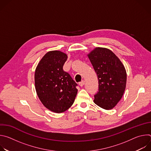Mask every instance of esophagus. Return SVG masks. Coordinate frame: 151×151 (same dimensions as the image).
Here are the masks:
<instances>
[{"label":"esophagus","mask_w":151,"mask_h":151,"mask_svg":"<svg viewBox=\"0 0 151 151\" xmlns=\"http://www.w3.org/2000/svg\"><path fill=\"white\" fill-rule=\"evenodd\" d=\"M84 83H85V82H84V81H82L81 82H79V85L81 86V87H82V86L84 85Z\"/></svg>","instance_id":"obj_1"}]
</instances>
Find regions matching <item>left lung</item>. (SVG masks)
<instances>
[{"instance_id": "1", "label": "left lung", "mask_w": 151, "mask_h": 151, "mask_svg": "<svg viewBox=\"0 0 151 151\" xmlns=\"http://www.w3.org/2000/svg\"><path fill=\"white\" fill-rule=\"evenodd\" d=\"M87 55L99 79V91L94 96V102L104 109H112L125 90V67L119 58L106 48H95Z\"/></svg>"}]
</instances>
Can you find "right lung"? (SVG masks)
Masks as SVG:
<instances>
[{
    "instance_id": "obj_1",
    "label": "right lung",
    "mask_w": 151,
    "mask_h": 151,
    "mask_svg": "<svg viewBox=\"0 0 151 151\" xmlns=\"http://www.w3.org/2000/svg\"><path fill=\"white\" fill-rule=\"evenodd\" d=\"M68 55L60 51L48 52L35 70V84L37 95L44 106L55 113L67 111L76 96L77 83L63 67Z\"/></svg>"
}]
</instances>
